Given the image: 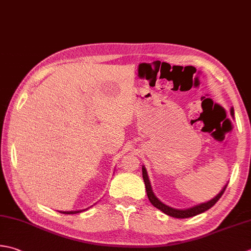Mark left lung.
I'll use <instances>...</instances> for the list:
<instances>
[{
    "label": "left lung",
    "instance_id": "1",
    "mask_svg": "<svg viewBox=\"0 0 251 251\" xmlns=\"http://www.w3.org/2000/svg\"><path fill=\"white\" fill-rule=\"evenodd\" d=\"M230 115L234 117V107H230ZM142 178H144L145 185H146V190H147V195H148V198L150 200V202L152 203V205H154L156 209H159L162 212H164L165 214L170 215L172 218H177V219H186V218H191L195 217V215L203 213L205 211L209 210L210 208H212L213 205L217 203V201L221 198V196L223 195V193L226 189V186L228 183H226V185L221 189L220 193L213 197L212 199H210L207 202H202L199 204H196L194 207H190L187 209H176V208H172L170 205L165 204L164 202L156 197L153 193V189L151 187V183L148 176V172H147L145 165H142Z\"/></svg>",
    "mask_w": 251,
    "mask_h": 251
}]
</instances>
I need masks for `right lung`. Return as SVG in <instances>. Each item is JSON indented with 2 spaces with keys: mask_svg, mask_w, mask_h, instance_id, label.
Listing matches in <instances>:
<instances>
[{
  "mask_svg": "<svg viewBox=\"0 0 251 251\" xmlns=\"http://www.w3.org/2000/svg\"><path fill=\"white\" fill-rule=\"evenodd\" d=\"M91 207H92V205H91ZM91 207H89V208H91ZM89 208L83 209V210H77V211H58V212H60V213H64V214H76V213L82 212V211H86V210H88Z\"/></svg>",
  "mask_w": 251,
  "mask_h": 251,
  "instance_id": "1",
  "label": "right lung"
}]
</instances>
